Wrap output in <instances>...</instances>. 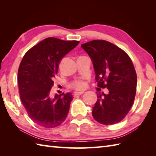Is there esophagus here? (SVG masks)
Masks as SVG:
<instances>
[{"instance_id":"obj_1","label":"esophagus","mask_w":156,"mask_h":156,"mask_svg":"<svg viewBox=\"0 0 156 156\" xmlns=\"http://www.w3.org/2000/svg\"><path fill=\"white\" fill-rule=\"evenodd\" d=\"M84 93V92H76L74 93V96H80Z\"/></svg>"}]
</instances>
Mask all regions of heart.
I'll return each mask as SVG.
<instances>
[{
  "mask_svg": "<svg viewBox=\"0 0 156 156\" xmlns=\"http://www.w3.org/2000/svg\"><path fill=\"white\" fill-rule=\"evenodd\" d=\"M72 87L76 90H82L85 87V84L81 80H77L72 84Z\"/></svg>",
  "mask_w": 156,
  "mask_h": 156,
  "instance_id": "obj_1",
  "label": "heart"
}]
</instances>
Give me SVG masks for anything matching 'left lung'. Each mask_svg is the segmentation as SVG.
Instances as JSON below:
<instances>
[{
    "mask_svg": "<svg viewBox=\"0 0 156 156\" xmlns=\"http://www.w3.org/2000/svg\"><path fill=\"white\" fill-rule=\"evenodd\" d=\"M93 64L99 88L108 94H97L92 116L105 125L120 122L133 105L136 93L137 74L131 59L117 46L105 40H93L81 45Z\"/></svg>",
    "mask_w": 156,
    "mask_h": 156,
    "instance_id": "obj_1",
    "label": "left lung"
}]
</instances>
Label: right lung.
Listing matches in <instances>:
<instances>
[{"mask_svg": "<svg viewBox=\"0 0 156 156\" xmlns=\"http://www.w3.org/2000/svg\"><path fill=\"white\" fill-rule=\"evenodd\" d=\"M79 43L48 37L23 56L18 71L20 98L29 117L41 127H56L67 117L73 96L63 92L51 98L52 79L62 58Z\"/></svg>", "mask_w": 156, "mask_h": 156, "instance_id": "obj_1", "label": "right lung"}]
</instances>
